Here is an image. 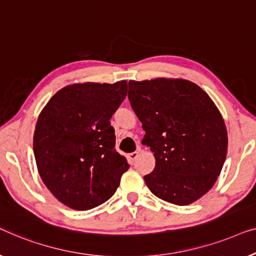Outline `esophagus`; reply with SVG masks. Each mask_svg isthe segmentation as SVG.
Here are the masks:
<instances>
[{"label": "esophagus", "mask_w": 256, "mask_h": 256, "mask_svg": "<svg viewBox=\"0 0 256 256\" xmlns=\"http://www.w3.org/2000/svg\"><path fill=\"white\" fill-rule=\"evenodd\" d=\"M138 156H139V152H133V153H130L128 156V161H130V164H133L134 162V161L138 159Z\"/></svg>", "instance_id": "34e87169"}]
</instances>
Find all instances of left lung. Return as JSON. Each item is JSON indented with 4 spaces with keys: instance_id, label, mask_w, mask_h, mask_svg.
<instances>
[{
    "instance_id": "left-lung-1",
    "label": "left lung",
    "mask_w": 256,
    "mask_h": 256,
    "mask_svg": "<svg viewBox=\"0 0 256 256\" xmlns=\"http://www.w3.org/2000/svg\"><path fill=\"white\" fill-rule=\"evenodd\" d=\"M128 100L156 158L144 180L159 198L192 204L217 181L228 154V130L214 100L192 81L158 78L128 82Z\"/></svg>"
}]
</instances>
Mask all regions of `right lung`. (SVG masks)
I'll use <instances>...</instances> for the list:
<instances>
[{
  "instance_id": "add662e5",
  "label": "right lung",
  "mask_w": 256,
  "mask_h": 256,
  "mask_svg": "<svg viewBox=\"0 0 256 256\" xmlns=\"http://www.w3.org/2000/svg\"><path fill=\"white\" fill-rule=\"evenodd\" d=\"M126 94L125 80L70 84L39 114L34 134L38 172L66 206L90 210L116 192L130 166L114 148L110 118Z\"/></svg>"
}]
</instances>
